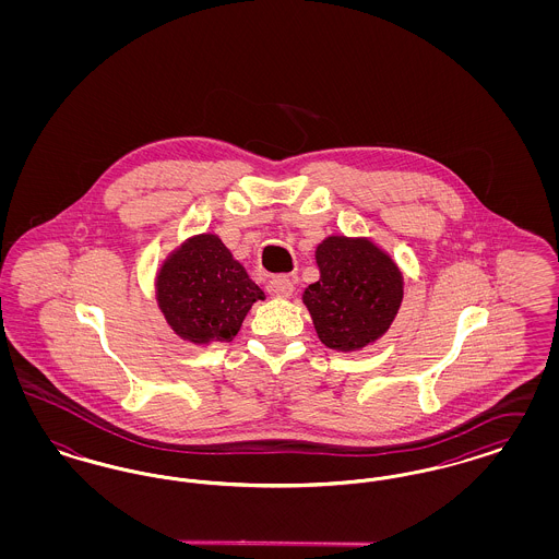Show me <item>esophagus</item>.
Listing matches in <instances>:
<instances>
[{
    "mask_svg": "<svg viewBox=\"0 0 559 559\" xmlns=\"http://www.w3.org/2000/svg\"><path fill=\"white\" fill-rule=\"evenodd\" d=\"M267 293L274 295V297H289L293 293V281L285 274H278V276H272L267 281Z\"/></svg>",
    "mask_w": 559,
    "mask_h": 559,
    "instance_id": "34e87169",
    "label": "esophagus"
}]
</instances>
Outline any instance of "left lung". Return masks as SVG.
Listing matches in <instances>:
<instances>
[{
  "label": "left lung",
  "instance_id": "1",
  "mask_svg": "<svg viewBox=\"0 0 559 559\" xmlns=\"http://www.w3.org/2000/svg\"><path fill=\"white\" fill-rule=\"evenodd\" d=\"M320 278L304 292L319 340L331 349H360L381 337L399 312L402 276L372 242L329 237L317 249Z\"/></svg>",
  "mask_w": 559,
  "mask_h": 559
}]
</instances>
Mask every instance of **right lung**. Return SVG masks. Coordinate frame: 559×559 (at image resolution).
Here are the masks:
<instances>
[{
  "mask_svg": "<svg viewBox=\"0 0 559 559\" xmlns=\"http://www.w3.org/2000/svg\"><path fill=\"white\" fill-rule=\"evenodd\" d=\"M160 312L187 342H230L242 319L264 292L224 242L203 235L187 240L160 267L157 278Z\"/></svg>",
  "mask_w": 559,
  "mask_h": 559,
  "instance_id": "obj_1",
  "label": "right lung"
}]
</instances>
